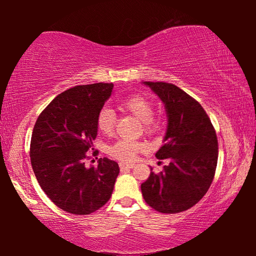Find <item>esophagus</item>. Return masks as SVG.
Listing matches in <instances>:
<instances>
[{"instance_id": "esophagus-1", "label": "esophagus", "mask_w": 256, "mask_h": 256, "mask_svg": "<svg viewBox=\"0 0 256 256\" xmlns=\"http://www.w3.org/2000/svg\"><path fill=\"white\" fill-rule=\"evenodd\" d=\"M134 166H136V164H125V162H120V170H125V168H133Z\"/></svg>"}]
</instances>
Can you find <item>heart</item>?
<instances>
[{
    "mask_svg": "<svg viewBox=\"0 0 256 256\" xmlns=\"http://www.w3.org/2000/svg\"><path fill=\"white\" fill-rule=\"evenodd\" d=\"M120 110L128 112L130 114L144 123V128L146 133L152 134L158 131L159 125L154 120V106L151 100L141 94H133L123 99L120 104ZM115 112L110 108L102 107L97 115V128L104 134H110L115 126ZM144 149V144L141 142L131 140H120L110 148V154L112 157L123 160V162H132L136 159L138 151Z\"/></svg>",
    "mask_w": 256,
    "mask_h": 256,
    "instance_id": "1",
    "label": "heart"
}]
</instances>
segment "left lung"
I'll return each instance as SVG.
<instances>
[{
    "mask_svg": "<svg viewBox=\"0 0 256 256\" xmlns=\"http://www.w3.org/2000/svg\"><path fill=\"white\" fill-rule=\"evenodd\" d=\"M164 102L167 112L164 144L156 152L170 159L162 172L141 184L146 204L162 214H178L196 206L214 180L218 162V140L206 110L178 86L144 81Z\"/></svg>",
    "mask_w": 256,
    "mask_h": 256,
    "instance_id": "left-lung-1",
    "label": "left lung"
}]
</instances>
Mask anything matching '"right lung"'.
<instances>
[{
	"label": "right lung",
	"instance_id": "obj_1",
	"mask_svg": "<svg viewBox=\"0 0 256 256\" xmlns=\"http://www.w3.org/2000/svg\"><path fill=\"white\" fill-rule=\"evenodd\" d=\"M112 84L76 86L55 97L34 126L30 160L42 190L55 206L73 214H90L110 200L120 174L108 158L86 167V151L97 136V115Z\"/></svg>",
	"mask_w": 256,
	"mask_h": 256
}]
</instances>
